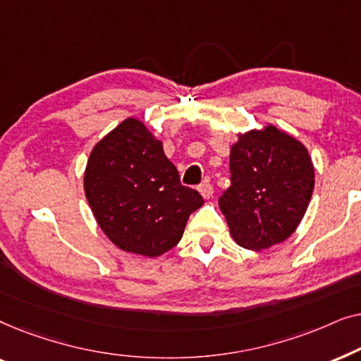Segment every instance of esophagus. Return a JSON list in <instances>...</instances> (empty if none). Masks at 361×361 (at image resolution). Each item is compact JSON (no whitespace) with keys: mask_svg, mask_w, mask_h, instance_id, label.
<instances>
[{"mask_svg":"<svg viewBox=\"0 0 361 361\" xmlns=\"http://www.w3.org/2000/svg\"><path fill=\"white\" fill-rule=\"evenodd\" d=\"M199 192L202 194V197H204V199H210V197L214 195V185L210 184L209 179H205V180L200 184Z\"/></svg>","mask_w":361,"mask_h":361,"instance_id":"esophagus-1","label":"esophagus"}]
</instances>
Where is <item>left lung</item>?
I'll use <instances>...</instances> for the list:
<instances>
[{
    "label": "left lung",
    "instance_id": "1",
    "mask_svg": "<svg viewBox=\"0 0 361 361\" xmlns=\"http://www.w3.org/2000/svg\"><path fill=\"white\" fill-rule=\"evenodd\" d=\"M230 174L219 205L236 243L259 251L288 240L314 190L305 146L271 125L248 131L231 146Z\"/></svg>",
    "mask_w": 361,
    "mask_h": 361
}]
</instances>
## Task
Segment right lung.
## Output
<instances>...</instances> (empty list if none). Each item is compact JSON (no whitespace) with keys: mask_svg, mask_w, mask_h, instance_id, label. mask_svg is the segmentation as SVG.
<instances>
[{"mask_svg":"<svg viewBox=\"0 0 361 361\" xmlns=\"http://www.w3.org/2000/svg\"><path fill=\"white\" fill-rule=\"evenodd\" d=\"M83 187L108 238L128 253L156 258L179 243L204 199L180 184L162 142L128 118L93 147Z\"/></svg>","mask_w":361,"mask_h":361,"instance_id":"right-lung-1","label":"right lung"}]
</instances>
